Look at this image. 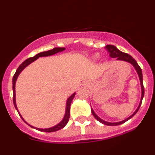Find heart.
Here are the masks:
<instances>
[{
	"label": "heart",
	"instance_id": "b5f03b06",
	"mask_svg": "<svg viewBox=\"0 0 155 155\" xmlns=\"http://www.w3.org/2000/svg\"><path fill=\"white\" fill-rule=\"evenodd\" d=\"M92 58H93V59H94V60H97L100 58V54L99 53H95V54H93Z\"/></svg>",
	"mask_w": 155,
	"mask_h": 155
}]
</instances>
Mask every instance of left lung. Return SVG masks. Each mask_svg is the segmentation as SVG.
Listing matches in <instances>:
<instances>
[{"mask_svg":"<svg viewBox=\"0 0 155 155\" xmlns=\"http://www.w3.org/2000/svg\"><path fill=\"white\" fill-rule=\"evenodd\" d=\"M106 47H107L108 51H109V55H110L111 58H116L117 61H126V62H127V63L130 64L134 67V69L136 70V71H137V74H138L139 78H140V85H141V91H142L141 98H140V104H139L138 107H137V109H136L135 112H134V113L130 115V116H129L128 118H125V119L123 120V121H118V122H109V121H104V120H103L102 118H100V117L98 116L96 113H95L94 111V109H92V108L91 109V112H92V114H93L94 117V118H96L98 121H100V122L102 123V124H106V125H108V126H116V125H119V124H123V123L126 122L127 121H128L129 119H130V118H132L133 116H134V115H135V114L138 112L139 109H140V106H141L142 101H143V97H144V86H143V72H142L141 68H140V67L139 66L138 64H137V62L135 61V59L131 57L130 54H127V53L122 52V51H120V50L118 49L116 46H113V45H107Z\"/></svg>","mask_w":155,"mask_h":155,"instance_id":"8db88e82","label":"left lung"}]
</instances>
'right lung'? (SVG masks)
<instances>
[{
  "label": "right lung",
  "mask_w": 155,
  "mask_h": 155,
  "mask_svg": "<svg viewBox=\"0 0 155 155\" xmlns=\"http://www.w3.org/2000/svg\"><path fill=\"white\" fill-rule=\"evenodd\" d=\"M64 50H65V48L55 47L51 50H48V51H42V52H40V53H38V54H36V55H34V57L26 59V60L25 61L23 62V63L21 64L19 67H18V69H17L16 72H15V73L14 74L13 78H12V91H13V97H12V99H13V104H14V106H15V108L16 109V110L18 111L20 117L22 118V120L26 123V124H28V125L30 127H31L32 128H34V129H36V130H40V131H43V132H48V133L54 132V131H57V130H59L62 129V128H64L65 126L67 125V124H68V122L69 121V118H70V105H71L72 101H73V99L74 98L75 95H76V92H74L73 94L70 95V96L68 98V100H67L66 108H65V114H64V115L63 119H62L61 121L58 123V124H56V125L51 127H49V128H44V129H43V128L36 127H34V126L31 125V124H29L27 121H25V119L22 118V116H21V114H20L19 111H18V108H17L16 101H15V83H16V80H17V79H18V76H19L20 73L22 72V70H24L25 68H27V67L28 66L29 64H31V63H33L34 61H36L37 59H38L39 58L47 57V56L53 55V54H55L58 52H61V51H64Z\"/></svg>",
  "instance_id": "obj_1"
}]
</instances>
